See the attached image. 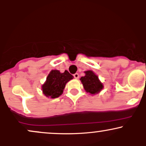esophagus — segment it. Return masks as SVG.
I'll return each mask as SVG.
<instances>
[{"instance_id": "1", "label": "esophagus", "mask_w": 146, "mask_h": 146, "mask_svg": "<svg viewBox=\"0 0 146 146\" xmlns=\"http://www.w3.org/2000/svg\"><path fill=\"white\" fill-rule=\"evenodd\" d=\"M73 76H74V78H75V79H78L79 78V74L78 73H75L74 75H73Z\"/></svg>"}]
</instances>
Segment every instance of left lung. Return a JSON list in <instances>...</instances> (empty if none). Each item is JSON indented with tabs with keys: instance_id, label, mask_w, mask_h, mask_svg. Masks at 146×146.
Here are the masks:
<instances>
[{
	"instance_id": "8db88e82",
	"label": "left lung",
	"mask_w": 146,
	"mask_h": 146,
	"mask_svg": "<svg viewBox=\"0 0 146 146\" xmlns=\"http://www.w3.org/2000/svg\"><path fill=\"white\" fill-rule=\"evenodd\" d=\"M85 75L81 77L80 81L86 93L90 95H95L103 89L104 85L99 79L98 76L93 71H84Z\"/></svg>"
}]
</instances>
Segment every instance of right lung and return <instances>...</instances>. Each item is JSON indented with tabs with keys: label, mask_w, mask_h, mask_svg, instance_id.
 <instances>
[{
	"label": "right lung",
	"mask_w": 146,
	"mask_h": 146,
	"mask_svg": "<svg viewBox=\"0 0 146 146\" xmlns=\"http://www.w3.org/2000/svg\"><path fill=\"white\" fill-rule=\"evenodd\" d=\"M73 78V75L66 70L64 73H60L58 70H51L42 85V93L48 98H58L63 93L66 83Z\"/></svg>",
	"instance_id": "1"
}]
</instances>
